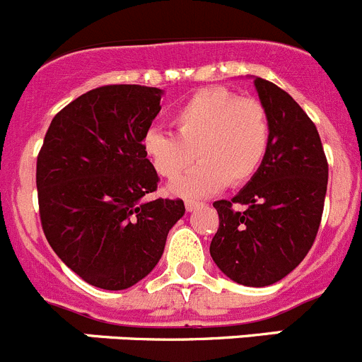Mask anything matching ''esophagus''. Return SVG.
I'll use <instances>...</instances> for the list:
<instances>
[{
	"label": "esophagus",
	"mask_w": 362,
	"mask_h": 362,
	"mask_svg": "<svg viewBox=\"0 0 362 362\" xmlns=\"http://www.w3.org/2000/svg\"><path fill=\"white\" fill-rule=\"evenodd\" d=\"M199 205H202V203L194 202V199H187V202H185V209H187V212H192V210L198 209Z\"/></svg>",
	"instance_id": "1"
}]
</instances>
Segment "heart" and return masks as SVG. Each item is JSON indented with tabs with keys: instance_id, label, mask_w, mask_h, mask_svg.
Here are the masks:
<instances>
[{
	"instance_id": "b5f03b06",
	"label": "heart",
	"mask_w": 362,
	"mask_h": 362,
	"mask_svg": "<svg viewBox=\"0 0 362 362\" xmlns=\"http://www.w3.org/2000/svg\"><path fill=\"white\" fill-rule=\"evenodd\" d=\"M177 134L148 131L143 152L153 171L175 180L202 160L191 173L171 185L184 198H203L224 185L240 187L259 171L270 148V118L256 99H240L223 86L199 90L171 118Z\"/></svg>"
}]
</instances>
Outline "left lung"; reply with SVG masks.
Instances as JSON below:
<instances>
[{
	"instance_id": "8db88e82",
	"label": "left lung",
	"mask_w": 362,
	"mask_h": 362,
	"mask_svg": "<svg viewBox=\"0 0 362 362\" xmlns=\"http://www.w3.org/2000/svg\"><path fill=\"white\" fill-rule=\"evenodd\" d=\"M255 86L270 118V148L237 196L214 202L219 228L210 256L238 285L269 286L290 274L313 245L329 164L303 107L270 81L256 77ZM233 204L245 210L235 211Z\"/></svg>"
}]
</instances>
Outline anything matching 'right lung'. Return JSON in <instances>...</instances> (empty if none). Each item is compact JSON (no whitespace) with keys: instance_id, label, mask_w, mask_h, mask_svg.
Listing matches in <instances>:
<instances>
[{"instance_id":"1","label":"right lung","mask_w":362,"mask_h":362,"mask_svg":"<svg viewBox=\"0 0 362 362\" xmlns=\"http://www.w3.org/2000/svg\"><path fill=\"white\" fill-rule=\"evenodd\" d=\"M163 90L107 84L83 93L49 125L37 157L38 212L52 251L93 286L125 290L152 272L182 199L146 196L159 177L143 138Z\"/></svg>"}]
</instances>
